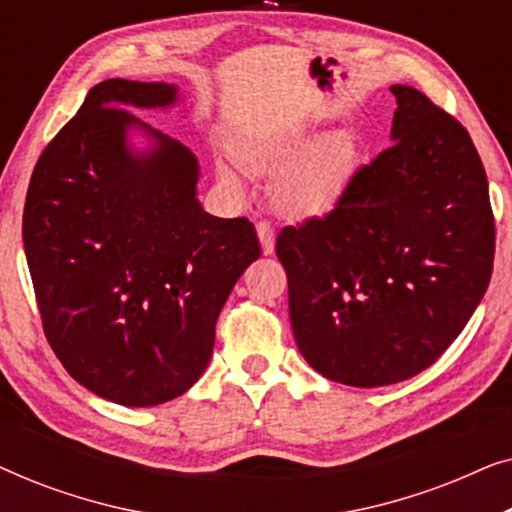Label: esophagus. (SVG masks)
Returning a JSON list of instances; mask_svg holds the SVG:
<instances>
[{
  "mask_svg": "<svg viewBox=\"0 0 512 512\" xmlns=\"http://www.w3.org/2000/svg\"><path fill=\"white\" fill-rule=\"evenodd\" d=\"M256 235H258V242H261L263 254L265 256L275 254V228H272L268 221L256 223Z\"/></svg>",
  "mask_w": 512,
  "mask_h": 512,
  "instance_id": "1",
  "label": "esophagus"
}]
</instances>
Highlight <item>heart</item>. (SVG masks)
I'll list each match as a JSON object with an SVG mask.
<instances>
[{
    "label": "heart",
    "mask_w": 512,
    "mask_h": 512,
    "mask_svg": "<svg viewBox=\"0 0 512 512\" xmlns=\"http://www.w3.org/2000/svg\"><path fill=\"white\" fill-rule=\"evenodd\" d=\"M312 137L305 121H277L251 128L233 142L235 163L249 174H272V202L284 216L310 221L328 216L345 198L356 172V144L349 132ZM216 177L228 191H240V172L216 163Z\"/></svg>",
    "instance_id": "b5f03b06"
}]
</instances>
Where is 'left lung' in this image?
Returning a JSON list of instances; mask_svg holds the SVG:
<instances>
[{
	"instance_id": "8db88e82",
	"label": "left lung",
	"mask_w": 512,
	"mask_h": 512,
	"mask_svg": "<svg viewBox=\"0 0 512 512\" xmlns=\"http://www.w3.org/2000/svg\"><path fill=\"white\" fill-rule=\"evenodd\" d=\"M389 90V149L331 214L277 237L300 354L363 389L429 368L473 317L494 265L487 174L464 125L415 88Z\"/></svg>"
}]
</instances>
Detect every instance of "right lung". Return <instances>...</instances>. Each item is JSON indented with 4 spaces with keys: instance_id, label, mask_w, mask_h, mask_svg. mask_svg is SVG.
Returning a JSON list of instances; mask_svg holds the SVG:
<instances>
[{
    "instance_id": "add662e5",
    "label": "right lung",
    "mask_w": 512,
    "mask_h": 512,
    "mask_svg": "<svg viewBox=\"0 0 512 512\" xmlns=\"http://www.w3.org/2000/svg\"><path fill=\"white\" fill-rule=\"evenodd\" d=\"M177 102L174 83H97L41 153L23 212L55 356L88 391L128 408L172 401L200 380L216 319L261 256L247 219L202 209L195 153L128 111Z\"/></svg>"
}]
</instances>
